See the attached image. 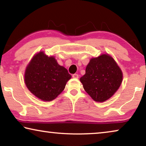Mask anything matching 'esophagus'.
I'll list each match as a JSON object with an SVG mask.
<instances>
[{
    "instance_id": "1",
    "label": "esophagus",
    "mask_w": 146,
    "mask_h": 146,
    "mask_svg": "<svg viewBox=\"0 0 146 146\" xmlns=\"http://www.w3.org/2000/svg\"><path fill=\"white\" fill-rule=\"evenodd\" d=\"M72 77L74 78H78L79 76H78V74H74L72 75Z\"/></svg>"
}]
</instances>
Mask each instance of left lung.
Wrapping results in <instances>:
<instances>
[{
  "instance_id": "8db88e82",
  "label": "left lung",
  "mask_w": 146,
  "mask_h": 146,
  "mask_svg": "<svg viewBox=\"0 0 146 146\" xmlns=\"http://www.w3.org/2000/svg\"><path fill=\"white\" fill-rule=\"evenodd\" d=\"M122 78V72L113 58L104 54L91 58L80 80L94 100L103 102L118 90Z\"/></svg>"
}]
</instances>
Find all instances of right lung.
I'll return each mask as SVG.
<instances>
[{
	"instance_id": "obj_1",
	"label": "right lung",
	"mask_w": 146,
	"mask_h": 146,
	"mask_svg": "<svg viewBox=\"0 0 146 146\" xmlns=\"http://www.w3.org/2000/svg\"><path fill=\"white\" fill-rule=\"evenodd\" d=\"M67 69L60 66L54 56L40 52L27 66L25 84L32 94L43 101L54 100L71 78Z\"/></svg>"
}]
</instances>
